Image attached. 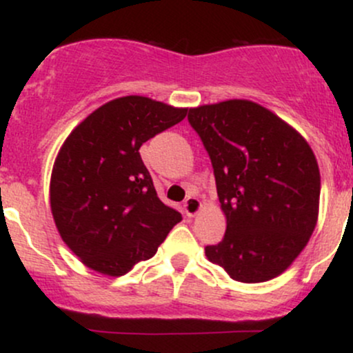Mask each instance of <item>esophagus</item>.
I'll list each match as a JSON object with an SVG mask.
<instances>
[{"label": "esophagus", "instance_id": "1", "mask_svg": "<svg viewBox=\"0 0 353 353\" xmlns=\"http://www.w3.org/2000/svg\"><path fill=\"white\" fill-rule=\"evenodd\" d=\"M201 208H202V204L197 197H188V199L184 201V212L188 217L196 216V214L201 210Z\"/></svg>", "mask_w": 353, "mask_h": 353}]
</instances>
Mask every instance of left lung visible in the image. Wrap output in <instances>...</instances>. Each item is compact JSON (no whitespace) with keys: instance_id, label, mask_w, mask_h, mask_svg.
Returning a JSON list of instances; mask_svg holds the SVG:
<instances>
[{"instance_id":"8db88e82","label":"left lung","mask_w":353,"mask_h":353,"mask_svg":"<svg viewBox=\"0 0 353 353\" xmlns=\"http://www.w3.org/2000/svg\"><path fill=\"white\" fill-rule=\"evenodd\" d=\"M228 219L224 239L205 247L212 264L245 283L281 275L314 232L320 172L307 141L269 109L230 99L189 109Z\"/></svg>"}]
</instances>
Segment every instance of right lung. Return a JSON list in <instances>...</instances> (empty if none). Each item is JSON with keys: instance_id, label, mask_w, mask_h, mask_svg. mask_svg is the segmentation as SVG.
I'll return each instance as SVG.
<instances>
[{"instance_id": "add662e5", "label": "right lung", "mask_w": 353, "mask_h": 353, "mask_svg": "<svg viewBox=\"0 0 353 353\" xmlns=\"http://www.w3.org/2000/svg\"><path fill=\"white\" fill-rule=\"evenodd\" d=\"M185 114L184 108L124 96L91 112L64 141L51 174V212L64 244L92 270L128 274L181 222L157 197L139 148Z\"/></svg>"}]
</instances>
